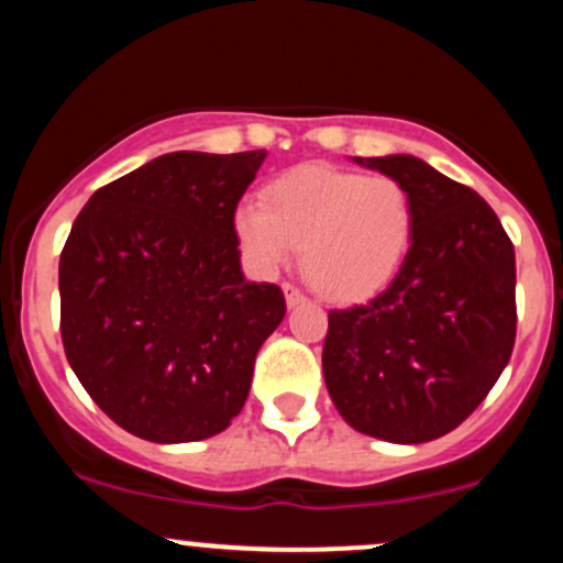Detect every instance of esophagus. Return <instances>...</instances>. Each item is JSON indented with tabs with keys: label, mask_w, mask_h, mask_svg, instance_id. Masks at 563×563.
Segmentation results:
<instances>
[{
	"label": "esophagus",
	"mask_w": 563,
	"mask_h": 563,
	"mask_svg": "<svg viewBox=\"0 0 563 563\" xmlns=\"http://www.w3.org/2000/svg\"><path fill=\"white\" fill-rule=\"evenodd\" d=\"M283 294H286V303L288 307H299L303 301V294L296 286H290V283H283Z\"/></svg>",
	"instance_id": "1"
}]
</instances>
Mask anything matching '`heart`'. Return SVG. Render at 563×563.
<instances>
[{
    "mask_svg": "<svg viewBox=\"0 0 563 563\" xmlns=\"http://www.w3.org/2000/svg\"><path fill=\"white\" fill-rule=\"evenodd\" d=\"M410 192L391 177L303 164L273 179L262 203L232 217L251 267L273 275L294 260L333 301H363L394 280L412 243Z\"/></svg>",
    "mask_w": 563,
    "mask_h": 563,
    "instance_id": "obj_1",
    "label": "heart"
}]
</instances>
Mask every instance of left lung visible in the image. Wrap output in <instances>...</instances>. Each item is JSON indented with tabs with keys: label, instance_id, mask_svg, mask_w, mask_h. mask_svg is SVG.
I'll return each mask as SVG.
<instances>
[{
	"label": "left lung",
	"instance_id": "1",
	"mask_svg": "<svg viewBox=\"0 0 563 563\" xmlns=\"http://www.w3.org/2000/svg\"><path fill=\"white\" fill-rule=\"evenodd\" d=\"M352 161L397 179L416 224L389 288L328 314L325 386L352 429L394 444L431 442L479 407L514 352V243L479 192L426 161Z\"/></svg>",
	"mask_w": 563,
	"mask_h": 563
}]
</instances>
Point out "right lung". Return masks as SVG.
Here are the masks:
<instances>
[{"label": "right lung", "mask_w": 563, "mask_h": 563, "mask_svg": "<svg viewBox=\"0 0 563 563\" xmlns=\"http://www.w3.org/2000/svg\"><path fill=\"white\" fill-rule=\"evenodd\" d=\"M264 151H177L100 187L60 254V333L76 378L129 434L198 442L243 410L286 318L249 283L232 230Z\"/></svg>", "instance_id": "obj_1"}]
</instances>
